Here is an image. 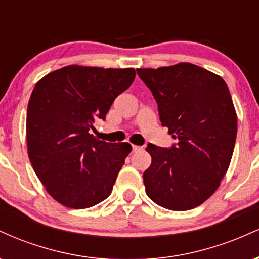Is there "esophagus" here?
<instances>
[{"mask_svg": "<svg viewBox=\"0 0 259 259\" xmlns=\"http://www.w3.org/2000/svg\"><path fill=\"white\" fill-rule=\"evenodd\" d=\"M142 147L141 146H136V145H133V151L134 152H138V151H141Z\"/></svg>", "mask_w": 259, "mask_h": 259, "instance_id": "esophagus-1", "label": "esophagus"}]
</instances>
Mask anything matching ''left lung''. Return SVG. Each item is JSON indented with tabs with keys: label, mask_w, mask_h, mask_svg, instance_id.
<instances>
[{
	"label": "left lung",
	"mask_w": 259,
	"mask_h": 259,
	"mask_svg": "<svg viewBox=\"0 0 259 259\" xmlns=\"http://www.w3.org/2000/svg\"><path fill=\"white\" fill-rule=\"evenodd\" d=\"M136 72L152 91L162 125L178 140L170 148L147 145L146 194L167 209H192L214 194L233 157L237 117L230 91L221 76L191 63Z\"/></svg>",
	"instance_id": "1"
}]
</instances>
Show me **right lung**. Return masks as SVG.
Returning a JSON list of instances; mask_svg holds the SVG:
<instances>
[{"instance_id":"right-lung-1","label":"right lung","mask_w":259,"mask_h":259,"mask_svg":"<svg viewBox=\"0 0 259 259\" xmlns=\"http://www.w3.org/2000/svg\"><path fill=\"white\" fill-rule=\"evenodd\" d=\"M135 69L67 65L38 80L26 113V145L35 173L51 197L84 209L111 195L132 152L90 134L113 101L135 79Z\"/></svg>"}]
</instances>
